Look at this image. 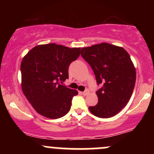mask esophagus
I'll return each instance as SVG.
<instances>
[{
  "label": "esophagus",
  "instance_id": "1",
  "mask_svg": "<svg viewBox=\"0 0 154 154\" xmlns=\"http://www.w3.org/2000/svg\"><path fill=\"white\" fill-rule=\"evenodd\" d=\"M88 92H88V90H86L84 92H81V94H83V95H87V94H88Z\"/></svg>",
  "mask_w": 154,
  "mask_h": 154
}]
</instances>
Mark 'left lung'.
<instances>
[{"label": "left lung", "instance_id": "left-lung-1", "mask_svg": "<svg viewBox=\"0 0 154 154\" xmlns=\"http://www.w3.org/2000/svg\"><path fill=\"white\" fill-rule=\"evenodd\" d=\"M81 54L90 65L97 85L98 103L89 106L92 114L102 119L116 115L131 97L136 71L129 54L123 48L102 43L82 48Z\"/></svg>", "mask_w": 154, "mask_h": 154}]
</instances>
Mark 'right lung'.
Returning <instances> with one entry per match:
<instances>
[{
	"label": "right lung",
	"mask_w": 154,
	"mask_h": 154,
	"mask_svg": "<svg viewBox=\"0 0 154 154\" xmlns=\"http://www.w3.org/2000/svg\"><path fill=\"white\" fill-rule=\"evenodd\" d=\"M80 50L50 43L35 46L23 58L22 91L39 114L57 119L70 110L78 92L61 83L69 79V66L79 57Z\"/></svg>",
	"instance_id": "1"
}]
</instances>
